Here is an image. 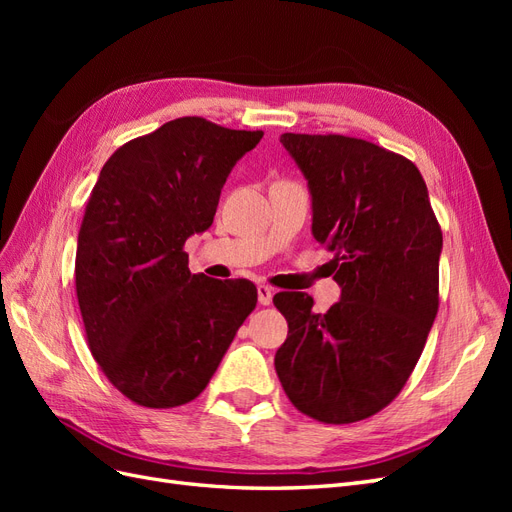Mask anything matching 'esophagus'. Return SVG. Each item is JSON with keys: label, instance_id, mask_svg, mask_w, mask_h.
I'll return each mask as SVG.
<instances>
[{"label": "esophagus", "instance_id": "1", "mask_svg": "<svg viewBox=\"0 0 512 512\" xmlns=\"http://www.w3.org/2000/svg\"><path fill=\"white\" fill-rule=\"evenodd\" d=\"M271 301H273V290L265 284H260L258 286V303L260 305H271Z\"/></svg>", "mask_w": 512, "mask_h": 512}]
</instances>
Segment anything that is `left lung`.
<instances>
[{"label": "left lung", "mask_w": 512, "mask_h": 512, "mask_svg": "<svg viewBox=\"0 0 512 512\" xmlns=\"http://www.w3.org/2000/svg\"><path fill=\"white\" fill-rule=\"evenodd\" d=\"M312 192V232L342 286L327 314L273 297L288 322L275 371L299 412L327 425L374 416L404 389L440 305L442 230L418 168L342 134H282Z\"/></svg>", "instance_id": "1"}]
</instances>
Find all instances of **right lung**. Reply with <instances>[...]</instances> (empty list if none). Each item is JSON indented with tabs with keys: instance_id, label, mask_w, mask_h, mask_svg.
I'll return each instance as SVG.
<instances>
[{
	"instance_id": "obj_1",
	"label": "right lung",
	"mask_w": 512,
	"mask_h": 512,
	"mask_svg": "<svg viewBox=\"0 0 512 512\" xmlns=\"http://www.w3.org/2000/svg\"><path fill=\"white\" fill-rule=\"evenodd\" d=\"M260 138L173 119L121 145L87 198L74 267L87 346L138 406L196 399L254 312L250 280L190 273L183 245L213 224L228 173Z\"/></svg>"
}]
</instances>
